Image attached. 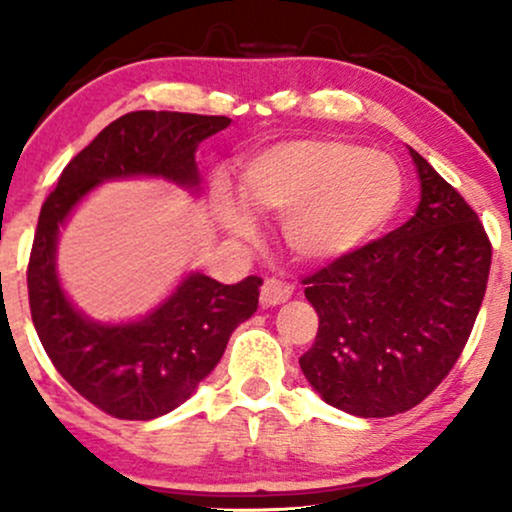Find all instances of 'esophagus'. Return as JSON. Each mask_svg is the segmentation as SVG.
<instances>
[{
  "label": "esophagus",
  "instance_id": "esophagus-1",
  "mask_svg": "<svg viewBox=\"0 0 512 512\" xmlns=\"http://www.w3.org/2000/svg\"><path fill=\"white\" fill-rule=\"evenodd\" d=\"M291 293H293L291 284H286L284 279H276V276H269V279H264L262 291H260L262 308H272V305L289 301Z\"/></svg>",
  "mask_w": 512,
  "mask_h": 512
}]
</instances>
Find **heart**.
Wrapping results in <instances>:
<instances>
[{"label":"heart","instance_id":"b5f03b06","mask_svg":"<svg viewBox=\"0 0 512 512\" xmlns=\"http://www.w3.org/2000/svg\"><path fill=\"white\" fill-rule=\"evenodd\" d=\"M238 195L252 211L281 216L293 255L334 262L378 238L395 219L404 175L395 158L344 139H291L245 163ZM211 204L233 236L255 233V223L226 190H214Z\"/></svg>","mask_w":512,"mask_h":512}]
</instances>
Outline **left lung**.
Returning a JSON list of instances; mask_svg holds the SVG:
<instances>
[{"label": "left lung", "mask_w": 512, "mask_h": 512, "mask_svg": "<svg viewBox=\"0 0 512 512\" xmlns=\"http://www.w3.org/2000/svg\"><path fill=\"white\" fill-rule=\"evenodd\" d=\"M416 214L387 236L303 276L320 317L303 375L332 407L383 419L421 404L460 358L491 269L477 211L424 156Z\"/></svg>", "instance_id": "1"}]
</instances>
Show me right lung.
Listing matches in <instances>:
<instances>
[{"instance_id":"obj_1","label":"right lung","mask_w":512,"mask_h":512,"mask_svg":"<svg viewBox=\"0 0 512 512\" xmlns=\"http://www.w3.org/2000/svg\"><path fill=\"white\" fill-rule=\"evenodd\" d=\"M231 125L223 115L137 110L110 122L62 170L40 209L28 257V305L52 366L93 407L149 421L180 407L214 370L228 339L257 310L260 276L226 286L190 274L156 313L132 325H96L72 308L55 272L57 231L91 187L108 178L161 175L195 187V151Z\"/></svg>"}]
</instances>
